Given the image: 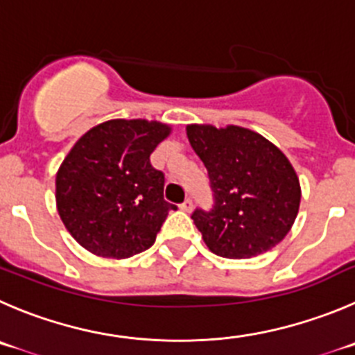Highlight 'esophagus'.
Here are the masks:
<instances>
[{
  "instance_id": "34e87169",
  "label": "esophagus",
  "mask_w": 355,
  "mask_h": 355,
  "mask_svg": "<svg viewBox=\"0 0 355 355\" xmlns=\"http://www.w3.org/2000/svg\"><path fill=\"white\" fill-rule=\"evenodd\" d=\"M180 208L184 211H191V210H193V200H191V198H187V200H185L184 203L180 205Z\"/></svg>"
}]
</instances>
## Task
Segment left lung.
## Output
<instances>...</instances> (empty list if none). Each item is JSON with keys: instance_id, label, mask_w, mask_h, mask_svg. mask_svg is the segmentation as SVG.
<instances>
[{"instance_id": "obj_1", "label": "left lung", "mask_w": 355, "mask_h": 355, "mask_svg": "<svg viewBox=\"0 0 355 355\" xmlns=\"http://www.w3.org/2000/svg\"><path fill=\"white\" fill-rule=\"evenodd\" d=\"M187 138L210 178L214 208L193 220L211 252L248 259L286 238L301 201L300 178L284 152L240 125H187Z\"/></svg>"}]
</instances>
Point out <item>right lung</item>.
Returning <instances> with one entry per match:
<instances>
[{
	"label": "right lung",
	"instance_id": "right-lung-1",
	"mask_svg": "<svg viewBox=\"0 0 355 355\" xmlns=\"http://www.w3.org/2000/svg\"><path fill=\"white\" fill-rule=\"evenodd\" d=\"M171 132L145 119H114L89 129L55 175L59 217L99 257L125 259L152 247L177 207L164 200V173L150 154Z\"/></svg>",
	"mask_w": 355,
	"mask_h": 355
}]
</instances>
